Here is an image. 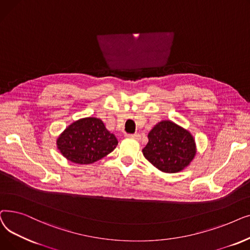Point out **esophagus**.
<instances>
[{
	"mask_svg": "<svg viewBox=\"0 0 250 250\" xmlns=\"http://www.w3.org/2000/svg\"><path fill=\"white\" fill-rule=\"evenodd\" d=\"M125 136H126V137H128V138L136 139V140H139V139L141 138V136H140V134H139V133H134V134H126Z\"/></svg>",
	"mask_w": 250,
	"mask_h": 250,
	"instance_id": "esophagus-1",
	"label": "esophagus"
}]
</instances>
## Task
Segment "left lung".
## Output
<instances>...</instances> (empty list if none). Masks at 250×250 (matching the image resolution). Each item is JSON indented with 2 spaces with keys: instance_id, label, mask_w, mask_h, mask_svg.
Returning <instances> with one entry per match:
<instances>
[{
  "instance_id": "8db88e82",
  "label": "left lung",
  "mask_w": 250,
  "mask_h": 250,
  "mask_svg": "<svg viewBox=\"0 0 250 250\" xmlns=\"http://www.w3.org/2000/svg\"><path fill=\"white\" fill-rule=\"evenodd\" d=\"M145 158L166 173L182 171L195 156V142L187 130L171 121H162L148 133L142 149Z\"/></svg>"
}]
</instances>
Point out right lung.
<instances>
[{
	"label": "right lung",
	"instance_id": "right-lung-1",
	"mask_svg": "<svg viewBox=\"0 0 250 250\" xmlns=\"http://www.w3.org/2000/svg\"><path fill=\"white\" fill-rule=\"evenodd\" d=\"M59 150L75 164H91L112 152L118 140L97 118H84L71 124L57 140Z\"/></svg>",
	"mask_w": 250,
	"mask_h": 250
}]
</instances>
